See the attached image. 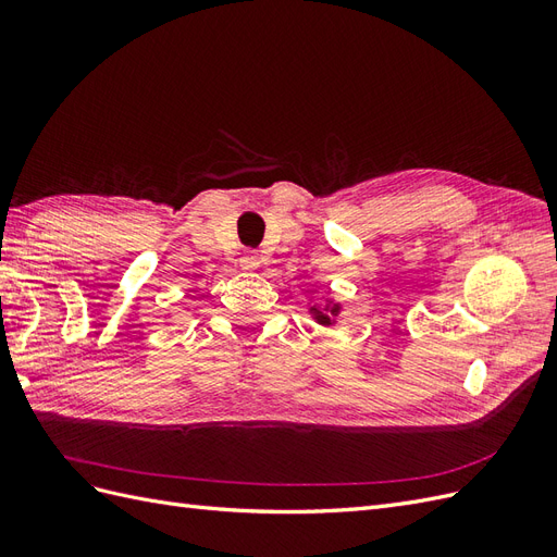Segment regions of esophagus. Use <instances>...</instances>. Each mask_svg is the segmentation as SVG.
<instances>
[{
	"label": "esophagus",
	"instance_id": "1",
	"mask_svg": "<svg viewBox=\"0 0 557 557\" xmlns=\"http://www.w3.org/2000/svg\"><path fill=\"white\" fill-rule=\"evenodd\" d=\"M260 262H262V258H260L258 250H246L242 256V267L246 269V272H256Z\"/></svg>",
	"mask_w": 557,
	"mask_h": 557
}]
</instances>
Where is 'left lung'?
I'll list each match as a JSON object with an SVG mask.
<instances>
[{
  "label": "left lung",
  "mask_w": 557,
  "mask_h": 557,
  "mask_svg": "<svg viewBox=\"0 0 557 557\" xmlns=\"http://www.w3.org/2000/svg\"><path fill=\"white\" fill-rule=\"evenodd\" d=\"M309 313L313 315L318 325L330 327V325L336 323V315L342 313V305H339V301H334V299H325V305H311Z\"/></svg>",
  "instance_id": "1"
}]
</instances>
